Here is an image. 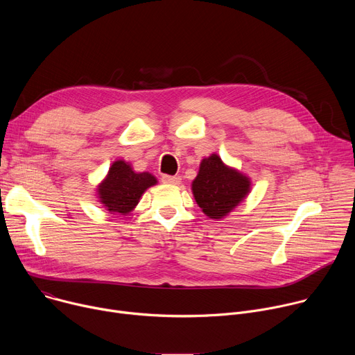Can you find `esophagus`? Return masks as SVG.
<instances>
[{"mask_svg":"<svg viewBox=\"0 0 355 355\" xmlns=\"http://www.w3.org/2000/svg\"><path fill=\"white\" fill-rule=\"evenodd\" d=\"M162 181L164 184H170V185H177L181 182V177L180 175H163Z\"/></svg>","mask_w":355,"mask_h":355,"instance_id":"esophagus-1","label":"esophagus"}]
</instances>
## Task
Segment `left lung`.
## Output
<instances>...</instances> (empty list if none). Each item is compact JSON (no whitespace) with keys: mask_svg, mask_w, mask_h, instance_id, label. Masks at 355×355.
I'll use <instances>...</instances> for the list:
<instances>
[{"mask_svg":"<svg viewBox=\"0 0 355 355\" xmlns=\"http://www.w3.org/2000/svg\"><path fill=\"white\" fill-rule=\"evenodd\" d=\"M250 185L245 175L227 167L218 155H212L202 160L192 181V193L202 212L211 219H222L247 196Z\"/></svg>","mask_w":355,"mask_h":355,"instance_id":"1","label":"left lung"}]
</instances>
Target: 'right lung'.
Returning <instances> with one entry per match:
<instances>
[{
  "label": "right lung",
  "instance_id": "obj_1",
  "mask_svg": "<svg viewBox=\"0 0 355 355\" xmlns=\"http://www.w3.org/2000/svg\"><path fill=\"white\" fill-rule=\"evenodd\" d=\"M157 184L150 173H135L132 166L123 160H116L105 180L96 188L99 202L111 214L128 215L139 204L143 192Z\"/></svg>",
  "mask_w": 355,
  "mask_h": 355
}]
</instances>
